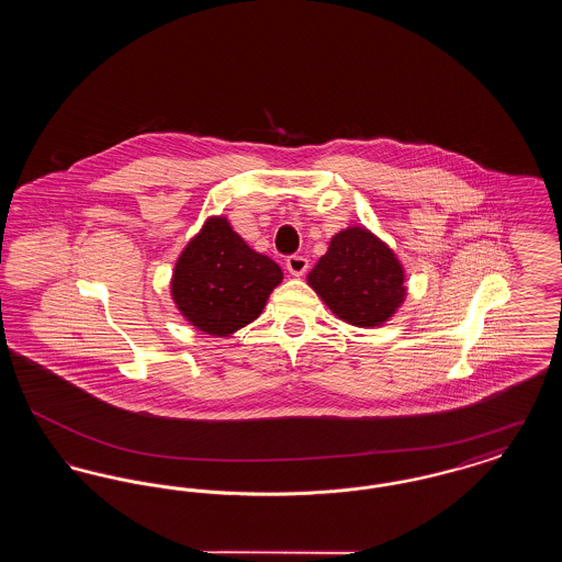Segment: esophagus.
Masks as SVG:
<instances>
[{
    "instance_id": "obj_1",
    "label": "esophagus",
    "mask_w": 562,
    "mask_h": 562,
    "mask_svg": "<svg viewBox=\"0 0 562 562\" xmlns=\"http://www.w3.org/2000/svg\"><path fill=\"white\" fill-rule=\"evenodd\" d=\"M307 268H310V263H307V259H305V257L293 255V257H289V259H286V269H289V273L294 276V278L303 276V273L307 271Z\"/></svg>"
}]
</instances>
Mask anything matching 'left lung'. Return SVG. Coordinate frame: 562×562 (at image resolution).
<instances>
[{
	"label": "left lung",
	"mask_w": 562,
	"mask_h": 562,
	"mask_svg": "<svg viewBox=\"0 0 562 562\" xmlns=\"http://www.w3.org/2000/svg\"><path fill=\"white\" fill-rule=\"evenodd\" d=\"M404 278L396 252L371 229L351 225L330 238L326 255L307 273V284L337 318L373 328L404 303Z\"/></svg>",
	"instance_id": "1"
}]
</instances>
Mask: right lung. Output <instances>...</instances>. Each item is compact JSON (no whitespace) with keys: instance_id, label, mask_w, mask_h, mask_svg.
Listing matches in <instances>:
<instances>
[{"instance_id":"add662e5","label":"right lung","mask_w":562,"mask_h":562,"mask_svg":"<svg viewBox=\"0 0 562 562\" xmlns=\"http://www.w3.org/2000/svg\"><path fill=\"white\" fill-rule=\"evenodd\" d=\"M284 273L252 250L227 216H209L179 255L170 294L183 318L213 337H229L257 321Z\"/></svg>"}]
</instances>
